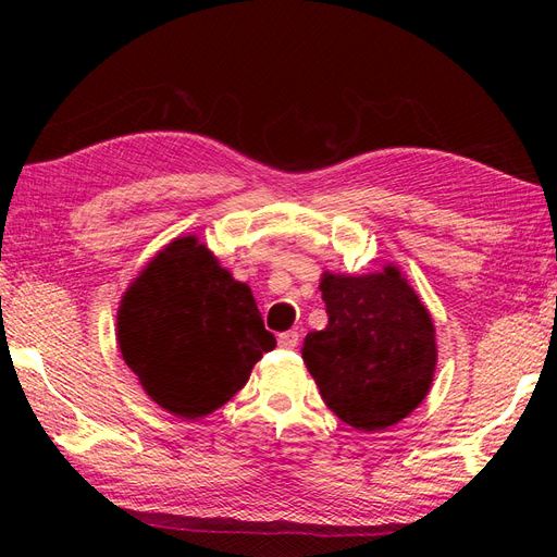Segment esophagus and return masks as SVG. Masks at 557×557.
<instances>
[{
  "mask_svg": "<svg viewBox=\"0 0 557 557\" xmlns=\"http://www.w3.org/2000/svg\"><path fill=\"white\" fill-rule=\"evenodd\" d=\"M299 344V334L295 330H288V332H281L278 334V346L281 348H295Z\"/></svg>",
  "mask_w": 557,
  "mask_h": 557,
  "instance_id": "obj_1",
  "label": "esophagus"
}]
</instances>
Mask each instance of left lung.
Masks as SVG:
<instances>
[{
  "label": "left lung",
  "mask_w": 557,
  "mask_h": 557,
  "mask_svg": "<svg viewBox=\"0 0 557 557\" xmlns=\"http://www.w3.org/2000/svg\"><path fill=\"white\" fill-rule=\"evenodd\" d=\"M327 327L309 332L301 358L320 395L362 432L397 425L430 393L436 330L397 267L374 274L320 276Z\"/></svg>",
  "instance_id": "left-lung-1"
}]
</instances>
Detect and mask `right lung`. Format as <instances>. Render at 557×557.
Wrapping results in <instances>:
<instances>
[{"label": "right lung", "instance_id": "obj_1", "mask_svg": "<svg viewBox=\"0 0 557 557\" xmlns=\"http://www.w3.org/2000/svg\"><path fill=\"white\" fill-rule=\"evenodd\" d=\"M115 339L146 395L176 418L213 413L276 346L256 297L197 237H178L129 283Z\"/></svg>", "mask_w": 557, "mask_h": 557}]
</instances>
